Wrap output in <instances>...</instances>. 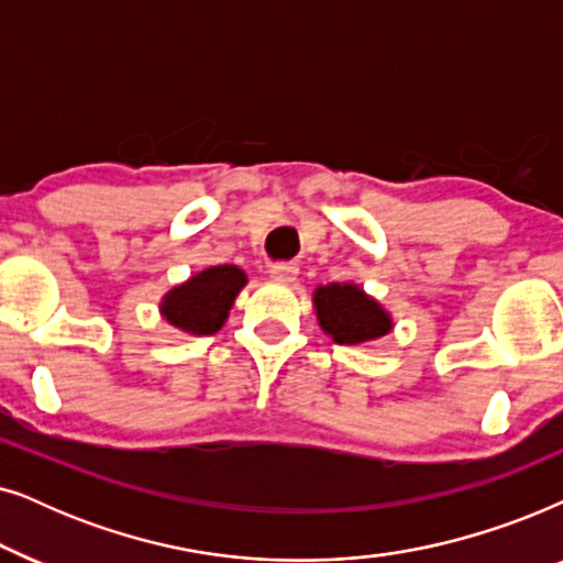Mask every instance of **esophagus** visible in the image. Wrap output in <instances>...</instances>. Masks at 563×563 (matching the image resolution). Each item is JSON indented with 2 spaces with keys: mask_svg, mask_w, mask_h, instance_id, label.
Returning <instances> with one entry per match:
<instances>
[{
  "mask_svg": "<svg viewBox=\"0 0 563 563\" xmlns=\"http://www.w3.org/2000/svg\"><path fill=\"white\" fill-rule=\"evenodd\" d=\"M298 275L296 265H288V262H277V265L269 267V277L277 283H294Z\"/></svg>",
  "mask_w": 563,
  "mask_h": 563,
  "instance_id": "esophagus-1",
  "label": "esophagus"
}]
</instances>
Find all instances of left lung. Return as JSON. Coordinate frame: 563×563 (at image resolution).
<instances>
[{
  "instance_id": "left-lung-1",
  "label": "left lung",
  "mask_w": 563,
  "mask_h": 563,
  "mask_svg": "<svg viewBox=\"0 0 563 563\" xmlns=\"http://www.w3.org/2000/svg\"><path fill=\"white\" fill-rule=\"evenodd\" d=\"M311 301L321 332L336 344H365L394 332L391 311L352 280L319 286Z\"/></svg>"
}]
</instances>
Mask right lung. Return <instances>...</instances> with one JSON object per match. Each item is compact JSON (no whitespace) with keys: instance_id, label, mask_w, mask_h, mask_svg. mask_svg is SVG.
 Returning <instances> with one entry per match:
<instances>
[{"instance_id":"right-lung-1","label":"right lung","mask_w":563,"mask_h":563,"mask_svg":"<svg viewBox=\"0 0 563 563\" xmlns=\"http://www.w3.org/2000/svg\"><path fill=\"white\" fill-rule=\"evenodd\" d=\"M246 286V273L236 265H216L169 288L159 301L162 319L190 336L216 334L227 324L231 306Z\"/></svg>"}]
</instances>
